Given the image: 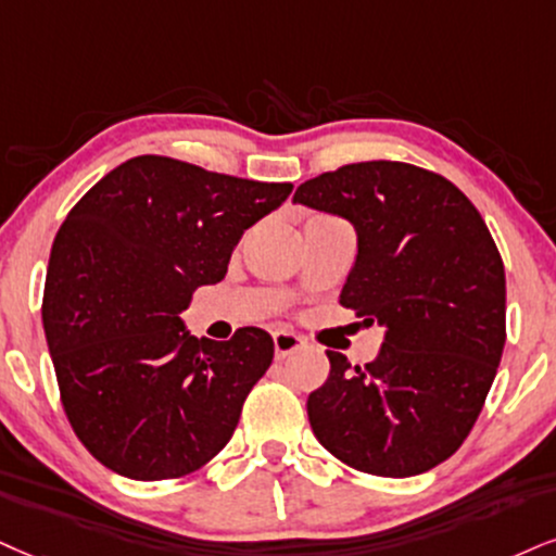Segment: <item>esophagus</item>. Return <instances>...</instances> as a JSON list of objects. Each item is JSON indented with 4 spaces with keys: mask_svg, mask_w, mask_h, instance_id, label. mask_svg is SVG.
Returning a JSON list of instances; mask_svg holds the SVG:
<instances>
[{
    "mask_svg": "<svg viewBox=\"0 0 556 556\" xmlns=\"http://www.w3.org/2000/svg\"><path fill=\"white\" fill-rule=\"evenodd\" d=\"M304 345V340L291 330H276L273 332V348H276V358H286V355L296 353Z\"/></svg>",
    "mask_w": 556,
    "mask_h": 556,
    "instance_id": "34e87169",
    "label": "esophagus"
}]
</instances>
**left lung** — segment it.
I'll list each match as a JSON object with an SVG mask.
<instances>
[{
	"instance_id": "1",
	"label": "left lung",
	"mask_w": 556,
	"mask_h": 556,
	"mask_svg": "<svg viewBox=\"0 0 556 556\" xmlns=\"http://www.w3.org/2000/svg\"><path fill=\"white\" fill-rule=\"evenodd\" d=\"M293 203L353 224L340 304L383 327L374 363L327 351L309 394L317 441L348 467L415 477L475 428L505 345V267L454 182L404 162H358L299 185Z\"/></svg>"
}]
</instances>
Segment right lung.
I'll return each instance as SVG.
<instances>
[{"mask_svg":"<svg viewBox=\"0 0 556 556\" xmlns=\"http://www.w3.org/2000/svg\"><path fill=\"white\" fill-rule=\"evenodd\" d=\"M291 190L143 154L68 211L48 260L43 330L68 422L115 475L175 479L229 443L273 338L242 327L198 340L180 314Z\"/></svg>","mask_w":556,"mask_h":556,"instance_id":"obj_1","label":"right lung"}]
</instances>
